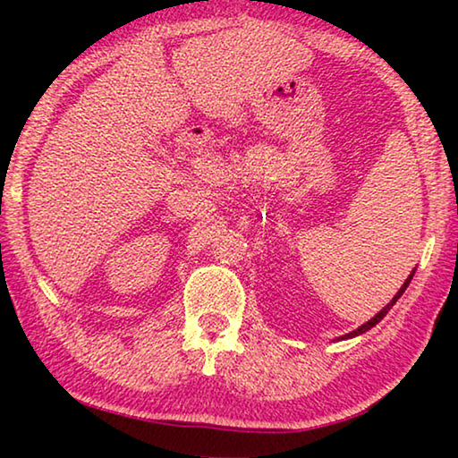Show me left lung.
<instances>
[{
    "label": "left lung",
    "instance_id": "obj_1",
    "mask_svg": "<svg viewBox=\"0 0 458 458\" xmlns=\"http://www.w3.org/2000/svg\"><path fill=\"white\" fill-rule=\"evenodd\" d=\"M414 273H416V268L412 270V273H410L408 275V278H406V281H404V284H402L400 286V291L396 293V294H394V299L390 301V303H387L384 309H382V311H379V313H376L374 317H371V319L368 321V323H363V325H360V327L358 329H353V331H350V333H345V335H341V337H337L339 341L341 339H352V337H358V335H361V333H366V331H369L371 327H376V325L379 323V321H382L384 319V317L387 315V311H390V309L394 307V305H396V301L402 297V294H404V291L408 289V284H410V281H412V276H414Z\"/></svg>",
    "mask_w": 458,
    "mask_h": 458
}]
</instances>
